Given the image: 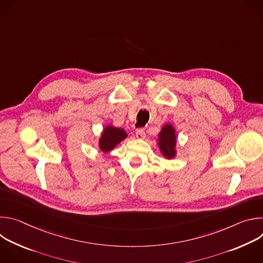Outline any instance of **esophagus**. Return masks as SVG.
Wrapping results in <instances>:
<instances>
[{
  "mask_svg": "<svg viewBox=\"0 0 263 263\" xmlns=\"http://www.w3.org/2000/svg\"><path fill=\"white\" fill-rule=\"evenodd\" d=\"M136 137H137L138 139H143V138L145 137V132H144V130H143V129H138V130L136 131Z\"/></svg>",
  "mask_w": 263,
  "mask_h": 263,
  "instance_id": "34e87169",
  "label": "esophagus"
}]
</instances>
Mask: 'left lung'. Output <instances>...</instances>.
Returning <instances> with one entry per match:
<instances>
[{
    "label": "left lung",
    "mask_w": 263,
    "mask_h": 263,
    "mask_svg": "<svg viewBox=\"0 0 263 263\" xmlns=\"http://www.w3.org/2000/svg\"><path fill=\"white\" fill-rule=\"evenodd\" d=\"M175 129L171 125H165L159 134V147L165 157L173 158L175 156Z\"/></svg>",
    "instance_id": "1"
}]
</instances>
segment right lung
Masks as SVG:
<instances>
[{
	"instance_id": "add662e5",
	"label": "right lung",
	"mask_w": 263,
	"mask_h": 263,
	"mask_svg": "<svg viewBox=\"0 0 263 263\" xmlns=\"http://www.w3.org/2000/svg\"><path fill=\"white\" fill-rule=\"evenodd\" d=\"M127 137V133L124 129L108 126L105 128L102 137L100 139V148L103 152H109L118 143Z\"/></svg>"
}]
</instances>
